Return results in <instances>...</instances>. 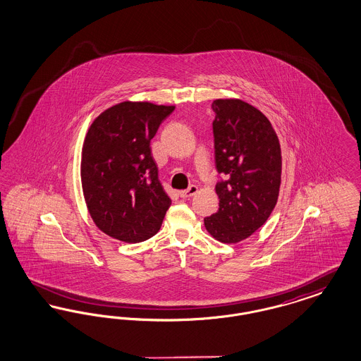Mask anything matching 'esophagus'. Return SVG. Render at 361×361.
Segmentation results:
<instances>
[{"mask_svg": "<svg viewBox=\"0 0 361 361\" xmlns=\"http://www.w3.org/2000/svg\"><path fill=\"white\" fill-rule=\"evenodd\" d=\"M196 192H197V187H196V185H190L188 189L180 190V192H178V195H180L183 199H187V197L193 196Z\"/></svg>", "mask_w": 361, "mask_h": 361, "instance_id": "esophagus-1", "label": "esophagus"}]
</instances>
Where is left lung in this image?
I'll return each instance as SVG.
<instances>
[{
    "mask_svg": "<svg viewBox=\"0 0 361 361\" xmlns=\"http://www.w3.org/2000/svg\"><path fill=\"white\" fill-rule=\"evenodd\" d=\"M212 134L219 209L204 218L224 243L250 237L274 211L281 178L280 143L269 121L242 100H215Z\"/></svg>",
    "mask_w": 361,
    "mask_h": 361,
    "instance_id": "1",
    "label": "left lung"
}]
</instances>
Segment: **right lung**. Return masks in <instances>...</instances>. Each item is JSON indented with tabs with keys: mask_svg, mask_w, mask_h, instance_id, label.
Returning a JSON list of instances; mask_svg holds the SVG:
<instances>
[{
	"mask_svg": "<svg viewBox=\"0 0 361 361\" xmlns=\"http://www.w3.org/2000/svg\"><path fill=\"white\" fill-rule=\"evenodd\" d=\"M174 106L114 105L92 123L82 146L86 206L106 235L137 243L161 228L171 197L159 180L150 142Z\"/></svg>",
	"mask_w": 361,
	"mask_h": 361,
	"instance_id": "add662e5",
	"label": "right lung"
}]
</instances>
